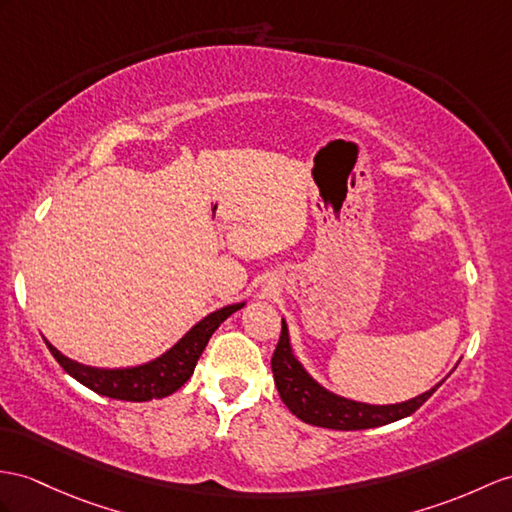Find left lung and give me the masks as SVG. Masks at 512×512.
Masks as SVG:
<instances>
[{
  "instance_id": "obj_1",
  "label": "left lung",
  "mask_w": 512,
  "mask_h": 512,
  "mask_svg": "<svg viewBox=\"0 0 512 512\" xmlns=\"http://www.w3.org/2000/svg\"><path fill=\"white\" fill-rule=\"evenodd\" d=\"M271 371L286 408L304 423L330 430H367L404 419L426 404L428 397L441 386L436 384L423 395L413 397V400L391 406H369L345 400V397L334 395L319 386L297 363L291 352L289 330H286L284 321L276 352L271 356Z\"/></svg>"
}]
</instances>
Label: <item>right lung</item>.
I'll use <instances>...</instances> for the list:
<instances>
[{
  "label": "right lung",
  "instance_id": "add662e5",
  "mask_svg": "<svg viewBox=\"0 0 512 512\" xmlns=\"http://www.w3.org/2000/svg\"><path fill=\"white\" fill-rule=\"evenodd\" d=\"M245 304H232L226 308H219L210 313L202 321L186 332L182 339L171 347L167 354L152 360V363L130 369H95L84 367L80 363H73L67 356H62L56 347H47L52 356L58 360V365L65 369L71 378H76L80 384L89 386L91 391L112 397V400L123 402H149L160 400L176 393L180 386L193 376L195 365L199 356H202L204 347L213 332L226 321L232 313L243 308Z\"/></svg>",
  "mask_w": 512,
  "mask_h": 512
}]
</instances>
